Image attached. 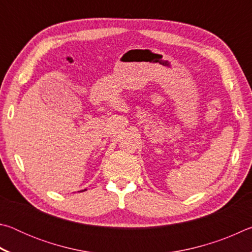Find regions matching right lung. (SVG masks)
Masks as SVG:
<instances>
[{"label":"right lung","mask_w":252,"mask_h":252,"mask_svg":"<svg viewBox=\"0 0 252 252\" xmlns=\"http://www.w3.org/2000/svg\"><path fill=\"white\" fill-rule=\"evenodd\" d=\"M85 190H87V189H85ZM82 191H83V190H82Z\"/></svg>","instance_id":"right-lung-1"}]
</instances>
